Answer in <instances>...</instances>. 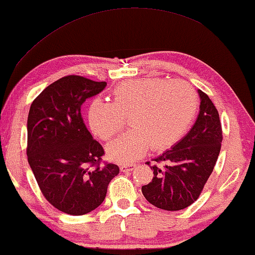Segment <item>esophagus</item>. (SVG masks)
<instances>
[{"label":"esophagus","instance_id":"34e87169","mask_svg":"<svg viewBox=\"0 0 255 255\" xmlns=\"http://www.w3.org/2000/svg\"><path fill=\"white\" fill-rule=\"evenodd\" d=\"M136 167L135 163H127V164H121L120 165V170L123 172H129L131 170H134V168Z\"/></svg>","mask_w":255,"mask_h":255}]
</instances>
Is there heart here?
Instances as JSON below:
<instances>
[{
    "label": "heart",
    "instance_id": "heart-1",
    "mask_svg": "<svg viewBox=\"0 0 255 255\" xmlns=\"http://www.w3.org/2000/svg\"><path fill=\"white\" fill-rule=\"evenodd\" d=\"M197 94L184 80L139 78L119 84L112 91V103L93 99L86 119L92 132L110 140L129 117L132 130L108 145L110 159L120 163L143 156L149 147L164 151L178 143L195 118Z\"/></svg>",
    "mask_w": 255,
    "mask_h": 255
}]
</instances>
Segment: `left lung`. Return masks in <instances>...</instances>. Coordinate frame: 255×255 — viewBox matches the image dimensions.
<instances>
[{
	"label": "left lung",
	"mask_w": 255,
	"mask_h": 255,
	"mask_svg": "<svg viewBox=\"0 0 255 255\" xmlns=\"http://www.w3.org/2000/svg\"><path fill=\"white\" fill-rule=\"evenodd\" d=\"M199 95L200 113L194 126L171 149L153 159V179L142 187L149 203L167 211L183 210L199 199L220 153L219 113L204 92L199 90Z\"/></svg>",
	"instance_id": "left-lung-1"
}]
</instances>
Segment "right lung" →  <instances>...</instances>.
<instances>
[{
  "label": "right lung",
  "instance_id": "1",
  "mask_svg": "<svg viewBox=\"0 0 255 255\" xmlns=\"http://www.w3.org/2000/svg\"><path fill=\"white\" fill-rule=\"evenodd\" d=\"M107 86L82 76L62 77L31 103L27 120V157L44 197L61 212L83 216L102 204L119 167L103 162L80 108Z\"/></svg>",
  "mask_w": 255,
  "mask_h": 255
}]
</instances>
